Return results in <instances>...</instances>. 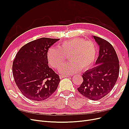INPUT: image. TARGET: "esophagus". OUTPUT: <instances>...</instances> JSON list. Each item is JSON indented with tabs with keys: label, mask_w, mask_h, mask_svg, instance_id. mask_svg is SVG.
<instances>
[{
	"label": "esophagus",
	"mask_w": 129,
	"mask_h": 129,
	"mask_svg": "<svg viewBox=\"0 0 129 129\" xmlns=\"http://www.w3.org/2000/svg\"><path fill=\"white\" fill-rule=\"evenodd\" d=\"M69 77V76H63V75H60L59 76V78L60 79L63 78H65V77Z\"/></svg>",
	"instance_id": "1"
}]
</instances>
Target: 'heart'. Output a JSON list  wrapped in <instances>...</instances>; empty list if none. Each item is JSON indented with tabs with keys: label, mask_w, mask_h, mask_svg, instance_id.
Masks as SVG:
<instances>
[{
	"label": "heart",
	"mask_w": 129,
	"mask_h": 129,
	"mask_svg": "<svg viewBox=\"0 0 129 129\" xmlns=\"http://www.w3.org/2000/svg\"><path fill=\"white\" fill-rule=\"evenodd\" d=\"M97 54V46L93 42L75 38L63 41L58 48L50 47L47 52V58L52 67L58 69L68 56L70 61L59 70L61 73L66 75L89 70L96 60Z\"/></svg>",
	"instance_id": "obj_1"
}]
</instances>
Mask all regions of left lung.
<instances>
[{"instance_id":"1","label":"left lung","mask_w":129,"mask_h":129,"mask_svg":"<svg viewBox=\"0 0 129 129\" xmlns=\"http://www.w3.org/2000/svg\"><path fill=\"white\" fill-rule=\"evenodd\" d=\"M99 46L98 66L83 74V82L78 91L85 97L98 100L109 93L116 83L119 74V61L112 45L102 38L93 36Z\"/></svg>"}]
</instances>
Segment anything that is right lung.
Masks as SVG:
<instances>
[{
	"mask_svg": "<svg viewBox=\"0 0 129 129\" xmlns=\"http://www.w3.org/2000/svg\"><path fill=\"white\" fill-rule=\"evenodd\" d=\"M59 39L42 38L23 45L17 53L12 73L19 89L27 98L43 101L56 90L60 79L48 66L47 52Z\"/></svg>",
	"mask_w": 129,
	"mask_h": 129,
	"instance_id": "add662e5",
	"label": "right lung"
}]
</instances>
